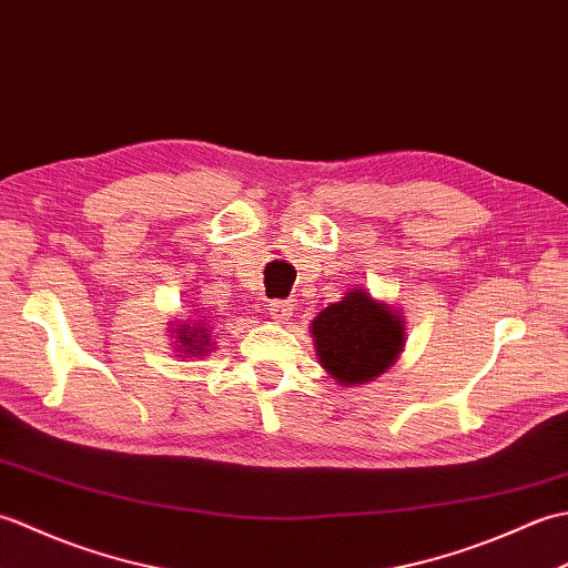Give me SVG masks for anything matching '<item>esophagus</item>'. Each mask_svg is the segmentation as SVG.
<instances>
[{
    "mask_svg": "<svg viewBox=\"0 0 568 568\" xmlns=\"http://www.w3.org/2000/svg\"><path fill=\"white\" fill-rule=\"evenodd\" d=\"M268 312H271V317L277 320V322L291 320V315H293V303H291V300H271V303H268Z\"/></svg>",
    "mask_w": 568,
    "mask_h": 568,
    "instance_id": "esophagus-1",
    "label": "esophagus"
}]
</instances>
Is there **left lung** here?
Returning a JSON list of instances; mask_svg holds the SVG:
<instances>
[{
  "instance_id": "left-lung-1",
  "label": "left lung",
  "mask_w": 568,
  "mask_h": 568,
  "mask_svg": "<svg viewBox=\"0 0 568 568\" xmlns=\"http://www.w3.org/2000/svg\"><path fill=\"white\" fill-rule=\"evenodd\" d=\"M312 334L322 366L344 385L381 376L400 354L405 336L400 317L364 291H352L342 303L322 310Z\"/></svg>"
}]
</instances>
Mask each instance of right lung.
Instances as JSON below:
<instances>
[{
	"label": "right lung",
	"mask_w": 568,
	"mask_h": 568,
	"mask_svg": "<svg viewBox=\"0 0 568 568\" xmlns=\"http://www.w3.org/2000/svg\"><path fill=\"white\" fill-rule=\"evenodd\" d=\"M178 339H180V346L185 348V352H190V354H202L204 348H207V342H210V336H207V329H202V327H185L178 332Z\"/></svg>",
	"instance_id": "1"
}]
</instances>
